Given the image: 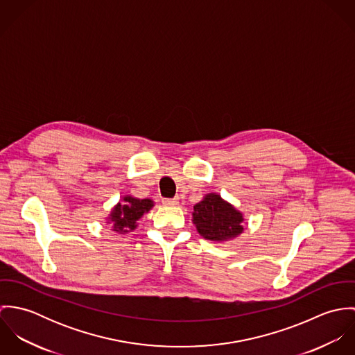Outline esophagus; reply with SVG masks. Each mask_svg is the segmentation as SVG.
Segmentation results:
<instances>
[{"label":"esophagus","mask_w":355,"mask_h":355,"mask_svg":"<svg viewBox=\"0 0 355 355\" xmlns=\"http://www.w3.org/2000/svg\"><path fill=\"white\" fill-rule=\"evenodd\" d=\"M162 203H164L165 206H176V205L179 203V201H178L176 198H166V200L162 201Z\"/></svg>","instance_id":"1"}]
</instances>
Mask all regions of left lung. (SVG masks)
I'll list each match as a JSON object with an SVG mask.
<instances>
[{
    "mask_svg": "<svg viewBox=\"0 0 355 355\" xmlns=\"http://www.w3.org/2000/svg\"><path fill=\"white\" fill-rule=\"evenodd\" d=\"M243 213L224 201L218 194L209 193L196 203L193 223L198 234L213 242H227L243 232Z\"/></svg>",
    "mask_w": 355,
    "mask_h": 355,
    "instance_id": "obj_1",
    "label": "left lung"
}]
</instances>
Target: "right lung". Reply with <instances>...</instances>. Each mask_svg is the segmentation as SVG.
Returning a JSON list of instances; mask_svg holds the SVG:
<instances>
[{"label": "right lung", "instance_id": "1", "mask_svg": "<svg viewBox=\"0 0 355 355\" xmlns=\"http://www.w3.org/2000/svg\"><path fill=\"white\" fill-rule=\"evenodd\" d=\"M154 206L152 200H139L132 196L121 197L120 202L114 205L106 223L110 224L112 231L119 234H128L138 227V220Z\"/></svg>", "mask_w": 355, "mask_h": 355}]
</instances>
